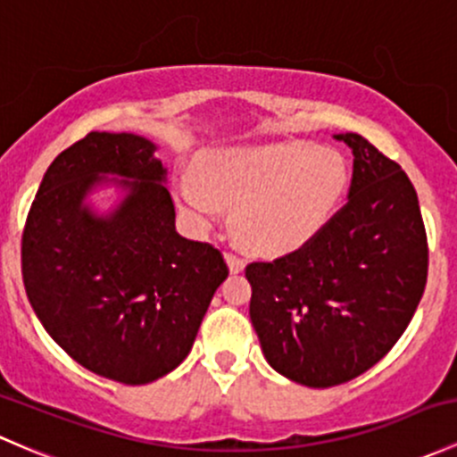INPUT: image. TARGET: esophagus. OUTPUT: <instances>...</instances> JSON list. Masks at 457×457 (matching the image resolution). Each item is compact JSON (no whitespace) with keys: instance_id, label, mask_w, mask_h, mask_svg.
<instances>
[{"instance_id":"34e87169","label":"esophagus","mask_w":457,"mask_h":457,"mask_svg":"<svg viewBox=\"0 0 457 457\" xmlns=\"http://www.w3.org/2000/svg\"><path fill=\"white\" fill-rule=\"evenodd\" d=\"M225 261H228V265H229V271L232 273H238V271H243V267H245V261L241 256H238V253H234V252H225Z\"/></svg>"}]
</instances>
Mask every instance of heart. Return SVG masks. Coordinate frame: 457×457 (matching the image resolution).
Instances as JSON below:
<instances>
[{"label": "heart", "instance_id": "obj_1", "mask_svg": "<svg viewBox=\"0 0 457 457\" xmlns=\"http://www.w3.org/2000/svg\"><path fill=\"white\" fill-rule=\"evenodd\" d=\"M348 166L333 148L271 144L220 148L199 162V177L179 179V201L199 220L220 204L237 205L234 223L247 245L287 252L320 232L342 204Z\"/></svg>", "mask_w": 457, "mask_h": 457}]
</instances>
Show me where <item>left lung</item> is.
<instances>
[{
    "label": "left lung",
    "mask_w": 457,
    "mask_h": 457,
    "mask_svg": "<svg viewBox=\"0 0 457 457\" xmlns=\"http://www.w3.org/2000/svg\"><path fill=\"white\" fill-rule=\"evenodd\" d=\"M348 201L295 252L245 267L249 317L269 366L309 387L350 381L405 333L429 247L410 177L357 133Z\"/></svg>",
    "instance_id": "8db88e82"
}]
</instances>
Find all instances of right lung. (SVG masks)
Here are the masks:
<instances>
[{
	"label": "right lung",
	"instance_id": "obj_1",
	"mask_svg": "<svg viewBox=\"0 0 457 457\" xmlns=\"http://www.w3.org/2000/svg\"><path fill=\"white\" fill-rule=\"evenodd\" d=\"M155 144L91 131L47 172L21 237V276L52 339L89 372L144 386L190 353L210 300L229 269L210 243L175 229V204ZM120 174L128 199L107 220L82 205Z\"/></svg>",
	"mask_w": 457,
	"mask_h": 457
}]
</instances>
